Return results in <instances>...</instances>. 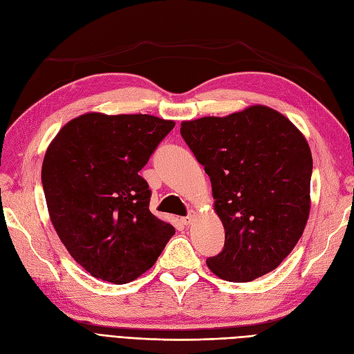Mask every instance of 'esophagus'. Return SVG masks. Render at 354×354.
<instances>
[{
	"label": "esophagus",
	"instance_id": "obj_1",
	"mask_svg": "<svg viewBox=\"0 0 354 354\" xmlns=\"http://www.w3.org/2000/svg\"><path fill=\"white\" fill-rule=\"evenodd\" d=\"M194 220H195V214H189L187 217L181 218V223H183L185 226H189V224H192V221H194Z\"/></svg>",
	"mask_w": 354,
	"mask_h": 354
}]
</instances>
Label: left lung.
Wrapping results in <instances>:
<instances>
[{
    "label": "left lung",
    "instance_id": "left-lung-1",
    "mask_svg": "<svg viewBox=\"0 0 354 354\" xmlns=\"http://www.w3.org/2000/svg\"><path fill=\"white\" fill-rule=\"evenodd\" d=\"M181 137L209 176L214 211L226 230L207 260L224 281L274 270L301 238L310 214L313 159L303 133L269 106L183 121Z\"/></svg>",
    "mask_w": 354,
    "mask_h": 354
}]
</instances>
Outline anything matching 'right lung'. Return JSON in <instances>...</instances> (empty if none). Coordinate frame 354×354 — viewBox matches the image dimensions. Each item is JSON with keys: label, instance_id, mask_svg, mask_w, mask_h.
Listing matches in <instances>:
<instances>
[{"label": "right lung", "instance_id": "right-lung-1", "mask_svg": "<svg viewBox=\"0 0 354 354\" xmlns=\"http://www.w3.org/2000/svg\"><path fill=\"white\" fill-rule=\"evenodd\" d=\"M174 121L153 115L73 118L47 147L41 180L50 220L72 259L122 285L147 272L176 229L149 209L138 176Z\"/></svg>", "mask_w": 354, "mask_h": 354}]
</instances>
